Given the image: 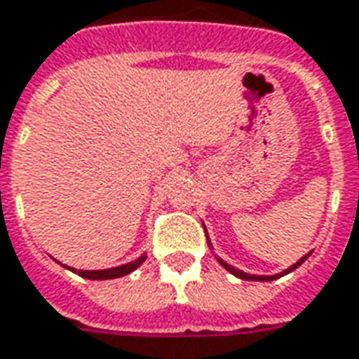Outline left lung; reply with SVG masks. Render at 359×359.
Masks as SVG:
<instances>
[{"mask_svg": "<svg viewBox=\"0 0 359 359\" xmlns=\"http://www.w3.org/2000/svg\"><path fill=\"white\" fill-rule=\"evenodd\" d=\"M207 244H209V246H211V241H209V236H207ZM211 250H212V248H211ZM212 256H215V258H217V262H219V264H221L222 268L226 269V271H231L232 276H236V278L246 279V281H271V279L283 278V276H287V273H291V271H293V269H297L299 266H301V264H303V262H305V259H307L309 256H311V254H307V256H303V258H299L297 262H295V264H293V266H289L287 269H283V271H281V273H276V276H256V273H246V271H242V269L234 268V266H231V264H226V262H224V259H222V258H219V256H217V254H215V252H212Z\"/></svg>", "mask_w": 359, "mask_h": 359, "instance_id": "left-lung-1", "label": "left lung"}]
</instances>
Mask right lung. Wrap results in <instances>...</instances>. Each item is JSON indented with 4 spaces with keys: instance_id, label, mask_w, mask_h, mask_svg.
I'll return each instance as SVG.
<instances>
[{
    "instance_id": "right-lung-1",
    "label": "right lung",
    "mask_w": 359,
    "mask_h": 359,
    "mask_svg": "<svg viewBox=\"0 0 359 359\" xmlns=\"http://www.w3.org/2000/svg\"><path fill=\"white\" fill-rule=\"evenodd\" d=\"M54 259V258H52ZM147 259V252L144 254H140L137 259H133V262H127V264H121V266H115V268H107V269H76L70 268V266H66V264H60L58 259H54L56 264H60L62 268L70 269L74 273H78L80 278L86 279H117L123 278V276H128V273H133L135 269L140 268V264Z\"/></svg>"
}]
</instances>
